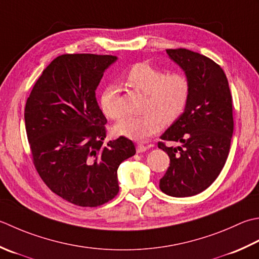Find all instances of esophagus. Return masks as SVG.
<instances>
[{
  "label": "esophagus",
  "mask_w": 259,
  "mask_h": 259,
  "mask_svg": "<svg viewBox=\"0 0 259 259\" xmlns=\"http://www.w3.org/2000/svg\"><path fill=\"white\" fill-rule=\"evenodd\" d=\"M147 149H148V147H146L143 144L137 145V153H144V151H146Z\"/></svg>",
  "instance_id": "obj_1"
}]
</instances>
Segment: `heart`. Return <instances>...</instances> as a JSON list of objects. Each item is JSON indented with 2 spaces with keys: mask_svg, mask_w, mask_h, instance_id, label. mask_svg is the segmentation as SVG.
Wrapping results in <instances>:
<instances>
[{
  "mask_svg": "<svg viewBox=\"0 0 259 259\" xmlns=\"http://www.w3.org/2000/svg\"><path fill=\"white\" fill-rule=\"evenodd\" d=\"M125 82L136 92L145 95L144 115L129 116L113 126L116 135L144 140L156 135L161 124H173L184 113L191 96V83L184 74L167 73L155 66L139 63L125 74ZM102 112L112 120L123 116L119 89L109 85L100 96Z\"/></svg>",
  "mask_w": 259,
  "mask_h": 259,
  "instance_id": "heart-1",
  "label": "heart"
}]
</instances>
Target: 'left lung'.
I'll list each match as a JSON object with an SVG mask.
<instances>
[{
  "label": "left lung",
  "instance_id": "1",
  "mask_svg": "<svg viewBox=\"0 0 259 259\" xmlns=\"http://www.w3.org/2000/svg\"><path fill=\"white\" fill-rule=\"evenodd\" d=\"M166 53L185 72L191 96L184 113L160 137L169 166L159 187L170 196H192L213 183L226 164L234 133L232 96L224 69L212 59L185 48ZM166 141L181 145L168 147Z\"/></svg>",
  "mask_w": 259,
  "mask_h": 259
}]
</instances>
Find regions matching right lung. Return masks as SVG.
Here are the masks:
<instances>
[{
  "instance_id": "1",
  "label": "right lung",
  "mask_w": 259,
  "mask_h": 259,
  "mask_svg": "<svg viewBox=\"0 0 259 259\" xmlns=\"http://www.w3.org/2000/svg\"><path fill=\"white\" fill-rule=\"evenodd\" d=\"M115 56L66 54L44 69L25 103V131L33 165L55 194L95 207L119 192L116 170L136 154L120 136L103 145L106 118L95 96Z\"/></svg>"
}]
</instances>
